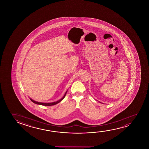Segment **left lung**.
<instances>
[{"mask_svg": "<svg viewBox=\"0 0 149 149\" xmlns=\"http://www.w3.org/2000/svg\"><path fill=\"white\" fill-rule=\"evenodd\" d=\"M100 102V103H101V102Z\"/></svg>", "mask_w": 149, "mask_h": 149, "instance_id": "8db88e82", "label": "left lung"}]
</instances>
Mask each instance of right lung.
<instances>
[{
    "label": "right lung",
    "mask_w": 149,
    "mask_h": 149,
    "mask_svg": "<svg viewBox=\"0 0 149 149\" xmlns=\"http://www.w3.org/2000/svg\"><path fill=\"white\" fill-rule=\"evenodd\" d=\"M67 92L68 90L67 91H66V92H65V95H63V97L61 99H59V100H58L57 101H55V102H49V103H44V102H37V101H36L35 100H33V99H31V98H30V100H31L33 103H35V104H38V105H44V106H52V105H55V104L61 102V101L63 100L64 98L65 97V95L67 94Z\"/></svg>",
    "instance_id": "1"
}]
</instances>
